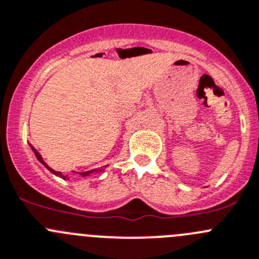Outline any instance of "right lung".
<instances>
[{
  "label": "right lung",
  "mask_w": 259,
  "mask_h": 259,
  "mask_svg": "<svg viewBox=\"0 0 259 259\" xmlns=\"http://www.w3.org/2000/svg\"><path fill=\"white\" fill-rule=\"evenodd\" d=\"M30 147H31V149H32V152H34V154L36 155V159L39 160L40 163H41V164H44V167H47L48 169L50 170V172L53 173V175H55V176H58V177H60V178H63V180H68V177H67V176H64V175H62V172H57V170H54L53 169V168H50L49 165L47 164V163L44 162V159H42V157L41 155H40V153L37 152L36 149H35L34 147H32V145H30ZM105 167H107V165H105ZM102 170H105V169H91V170H86V172H73L74 173H77V175H79V176H82V177H87V176H90V175H92V173H99V172H102Z\"/></svg>",
  "instance_id": "obj_1"
}]
</instances>
